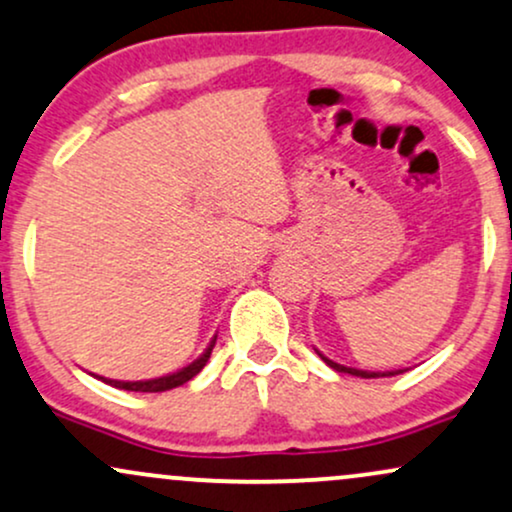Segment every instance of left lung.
Returning a JSON list of instances; mask_svg holds the SVG:
<instances>
[{
    "instance_id": "1",
    "label": "left lung",
    "mask_w": 512,
    "mask_h": 512,
    "mask_svg": "<svg viewBox=\"0 0 512 512\" xmlns=\"http://www.w3.org/2000/svg\"><path fill=\"white\" fill-rule=\"evenodd\" d=\"M323 357V354H321ZM323 362H326L328 366H333L335 371H342V374H352V376H362V378H378V376H395V374H402V371H359V369H350V366H342V364H335L330 362L328 357H323Z\"/></svg>"
}]
</instances>
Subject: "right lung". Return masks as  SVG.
Returning <instances> with one entry per match:
<instances>
[{
    "label": "right lung",
    "mask_w": 512,
    "mask_h": 512,
    "mask_svg": "<svg viewBox=\"0 0 512 512\" xmlns=\"http://www.w3.org/2000/svg\"><path fill=\"white\" fill-rule=\"evenodd\" d=\"M215 340H218V335L210 340L208 350L203 352L201 357L196 359V362H191L189 366H184V369H179L177 374L162 376V378H150V381H112V378H100V381L110 383V386H114V388L134 390V393H162V390H172L177 386H184L186 381H191V378H194L196 374H201V369L206 366V362L210 359V352H213Z\"/></svg>",
    "instance_id": "right-lung-1"
}]
</instances>
